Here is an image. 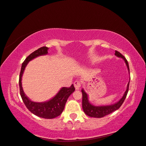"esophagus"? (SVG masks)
Returning a JSON list of instances; mask_svg holds the SVG:
<instances>
[{
    "instance_id": "esophagus-1",
    "label": "esophagus",
    "mask_w": 146,
    "mask_h": 146,
    "mask_svg": "<svg viewBox=\"0 0 146 146\" xmlns=\"http://www.w3.org/2000/svg\"><path fill=\"white\" fill-rule=\"evenodd\" d=\"M74 87H75L76 89L79 90L80 89V87H81V82H80L79 80H76L74 83Z\"/></svg>"
}]
</instances>
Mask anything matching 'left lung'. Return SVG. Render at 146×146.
Masks as SVG:
<instances>
[{
	"instance_id": "obj_1",
	"label": "left lung",
	"mask_w": 146,
	"mask_h": 146,
	"mask_svg": "<svg viewBox=\"0 0 146 146\" xmlns=\"http://www.w3.org/2000/svg\"><path fill=\"white\" fill-rule=\"evenodd\" d=\"M115 55L116 56L119 57H121L124 60L125 62L127 65V69L129 72V64L127 59H125L124 56L119 52L115 50ZM130 82V81H129ZM129 82L127 84V90H125L124 96H123L122 98L121 99L119 102L117 103L114 104L113 105L111 106H95L92 105L91 104H90L88 100V97H87V94L85 92V91L83 89H82V108L83 111L85 112V114L88 116L92 117H103L104 116L108 115L111 113L114 112L116 110L120 108V107L122 106V104L124 102V100L127 96V94L128 93L129 90Z\"/></svg>"
}]
</instances>
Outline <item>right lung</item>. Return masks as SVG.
<instances>
[{
  "label": "right lung",
  "mask_w": 146,
  "mask_h": 146,
  "mask_svg": "<svg viewBox=\"0 0 146 146\" xmlns=\"http://www.w3.org/2000/svg\"><path fill=\"white\" fill-rule=\"evenodd\" d=\"M48 47L45 46L38 48L37 50L31 53L25 59L24 62L22 64L19 83L21 96L24 104L29 111L38 117L44 119H53L60 115L61 113L62 112L68 98L75 90L73 84H72L69 87H63L54 98L48 100V101L38 103L32 102L28 99L23 91L21 83L22 74H23L24 70L28 62L37 56L47 54L48 52Z\"/></svg>",
  "instance_id": "1"
}]
</instances>
